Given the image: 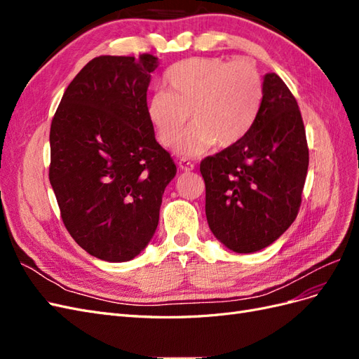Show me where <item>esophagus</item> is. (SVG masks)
<instances>
[{
    "label": "esophagus",
    "mask_w": 359,
    "mask_h": 359,
    "mask_svg": "<svg viewBox=\"0 0 359 359\" xmlns=\"http://www.w3.org/2000/svg\"><path fill=\"white\" fill-rule=\"evenodd\" d=\"M178 166H180L182 170H186V172H189V170H193V169H194V165H193V163H191V161H189V160H186V158L180 160Z\"/></svg>",
    "instance_id": "esophagus-1"
}]
</instances>
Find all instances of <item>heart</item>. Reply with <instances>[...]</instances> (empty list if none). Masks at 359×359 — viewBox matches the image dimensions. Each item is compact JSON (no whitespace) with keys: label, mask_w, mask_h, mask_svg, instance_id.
<instances>
[{"label":"heart","mask_w":359,"mask_h":359,"mask_svg":"<svg viewBox=\"0 0 359 359\" xmlns=\"http://www.w3.org/2000/svg\"><path fill=\"white\" fill-rule=\"evenodd\" d=\"M166 90L147 100V118L163 148L177 145L191 116L178 153L196 157L214 144L231 148L253 127L264 97L262 76L248 60L190 58L172 66Z\"/></svg>","instance_id":"b5f03b06"}]
</instances>
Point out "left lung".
Returning a JSON list of instances; mask_svg holds the SVG:
<instances>
[{
    "label": "left lung",
    "instance_id": "obj_1",
    "mask_svg": "<svg viewBox=\"0 0 359 359\" xmlns=\"http://www.w3.org/2000/svg\"><path fill=\"white\" fill-rule=\"evenodd\" d=\"M307 169L298 103L280 76L268 73L247 136L201 161L205 214L214 236L235 253L273 244L297 219Z\"/></svg>",
    "mask_w": 359,
    "mask_h": 359
}]
</instances>
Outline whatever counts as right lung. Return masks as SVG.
<instances>
[{
	"mask_svg": "<svg viewBox=\"0 0 359 359\" xmlns=\"http://www.w3.org/2000/svg\"><path fill=\"white\" fill-rule=\"evenodd\" d=\"M158 60L103 55L64 93L50 124L49 181L61 219L85 252L127 262L148 245L177 173L147 118Z\"/></svg>",
	"mask_w": 359,
	"mask_h": 359,
	"instance_id": "right-lung-1",
	"label": "right lung"
}]
</instances>
